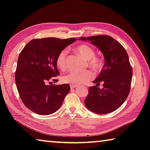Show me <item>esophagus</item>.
I'll return each mask as SVG.
<instances>
[{
    "instance_id": "obj_1",
    "label": "esophagus",
    "mask_w": 150,
    "mask_h": 150,
    "mask_svg": "<svg viewBox=\"0 0 150 150\" xmlns=\"http://www.w3.org/2000/svg\"><path fill=\"white\" fill-rule=\"evenodd\" d=\"M70 87H71V90H73V89L76 88L77 86H76V85H71Z\"/></svg>"
}]
</instances>
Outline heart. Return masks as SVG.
<instances>
[{
    "label": "heart",
    "mask_w": 150,
    "mask_h": 150,
    "mask_svg": "<svg viewBox=\"0 0 150 150\" xmlns=\"http://www.w3.org/2000/svg\"><path fill=\"white\" fill-rule=\"evenodd\" d=\"M78 53L87 60L89 66L93 68L96 71H100L102 68L103 62L102 58L95 55L94 48L90 45H80L76 48ZM68 51L67 49H63L60 51L56 58V65L60 71H64L68 68L67 62ZM94 74L90 70H86L83 72L72 71L62 77L63 82L72 85L79 86L88 83L93 78Z\"/></svg>",
    "instance_id": "obj_1"
}]
</instances>
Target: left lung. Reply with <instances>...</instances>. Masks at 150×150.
<instances>
[{
	"instance_id": "8db88e82",
	"label": "left lung",
	"mask_w": 150,
	"mask_h": 150,
	"mask_svg": "<svg viewBox=\"0 0 150 150\" xmlns=\"http://www.w3.org/2000/svg\"><path fill=\"white\" fill-rule=\"evenodd\" d=\"M79 40L90 41L102 51L105 64L94 83L102 89L93 86L89 88L85 105L90 111L105 114L115 111L127 99L131 89L132 71L127 52L121 44L108 35L81 37Z\"/></svg>"
}]
</instances>
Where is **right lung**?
<instances>
[{"label": "right lung", "mask_w": 150, "mask_h": 150, "mask_svg": "<svg viewBox=\"0 0 150 150\" xmlns=\"http://www.w3.org/2000/svg\"><path fill=\"white\" fill-rule=\"evenodd\" d=\"M76 38H36L31 40L20 53L15 81L20 98L36 114L47 115L56 112L70 91L68 84H49L59 75L56 65L58 54Z\"/></svg>", "instance_id": "right-lung-1"}]
</instances>
